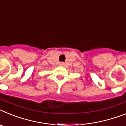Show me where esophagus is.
I'll list each match as a JSON object with an SVG mask.
<instances>
[{
  "label": "esophagus",
  "instance_id": "34e87169",
  "mask_svg": "<svg viewBox=\"0 0 126 126\" xmlns=\"http://www.w3.org/2000/svg\"><path fill=\"white\" fill-rule=\"evenodd\" d=\"M60 66H64V65H65V63H64V62H61V63H60Z\"/></svg>",
  "mask_w": 126,
  "mask_h": 126
}]
</instances>
